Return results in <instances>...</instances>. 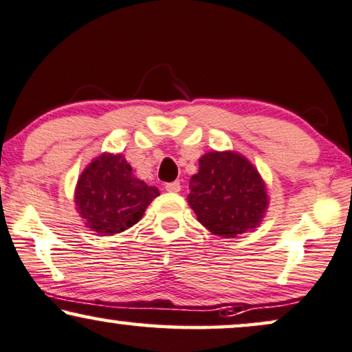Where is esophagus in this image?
<instances>
[{
  "instance_id": "1",
  "label": "esophagus",
  "mask_w": 352,
  "mask_h": 352,
  "mask_svg": "<svg viewBox=\"0 0 352 352\" xmlns=\"http://www.w3.org/2000/svg\"><path fill=\"white\" fill-rule=\"evenodd\" d=\"M180 188H182V185H180L179 180L170 182V184H166V190L170 191V193H179Z\"/></svg>"
}]
</instances>
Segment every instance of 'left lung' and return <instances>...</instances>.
I'll return each instance as SVG.
<instances>
[{
    "mask_svg": "<svg viewBox=\"0 0 352 352\" xmlns=\"http://www.w3.org/2000/svg\"><path fill=\"white\" fill-rule=\"evenodd\" d=\"M188 203L198 220L223 238L259 225L267 209L265 185L256 167L240 154L208 153L190 180Z\"/></svg>",
    "mask_w": 352,
    "mask_h": 352,
    "instance_id": "obj_1",
    "label": "left lung"
}]
</instances>
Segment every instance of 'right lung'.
<instances>
[{"label": "right lung", "mask_w": 352, "mask_h": 352, "mask_svg": "<svg viewBox=\"0 0 352 352\" xmlns=\"http://www.w3.org/2000/svg\"><path fill=\"white\" fill-rule=\"evenodd\" d=\"M157 195L156 186L135 179L122 154H101L82 172L75 204L88 228L114 235L133 227Z\"/></svg>", "instance_id": "right-lung-1"}]
</instances>
